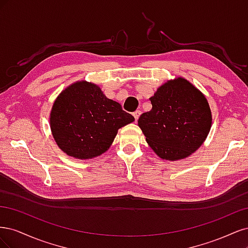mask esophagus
Segmentation results:
<instances>
[{
  "mask_svg": "<svg viewBox=\"0 0 248 248\" xmlns=\"http://www.w3.org/2000/svg\"><path fill=\"white\" fill-rule=\"evenodd\" d=\"M140 114H141V112H140V110H136V111H134L133 112V117H134V119H136V121L138 122V120H139V118H140Z\"/></svg>",
  "mask_w": 248,
  "mask_h": 248,
  "instance_id": "esophagus-1",
  "label": "esophagus"
}]
</instances>
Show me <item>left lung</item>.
I'll list each match as a JSON object with an SVG mask.
<instances>
[{
    "mask_svg": "<svg viewBox=\"0 0 248 248\" xmlns=\"http://www.w3.org/2000/svg\"><path fill=\"white\" fill-rule=\"evenodd\" d=\"M152 109L141 114L139 126L160 158L188 157L205 141L212 115L205 95L183 78L168 80L150 98Z\"/></svg>",
    "mask_w": 248,
    "mask_h": 248,
    "instance_id": "left-lung-1",
    "label": "left lung"
}]
</instances>
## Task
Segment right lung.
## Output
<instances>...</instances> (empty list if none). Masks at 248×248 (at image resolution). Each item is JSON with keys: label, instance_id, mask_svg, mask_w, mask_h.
Instances as JSON below:
<instances>
[{"label": "right lung", "instance_id": "add662e5", "mask_svg": "<svg viewBox=\"0 0 248 248\" xmlns=\"http://www.w3.org/2000/svg\"><path fill=\"white\" fill-rule=\"evenodd\" d=\"M133 121L121 104L86 80L74 82L61 92L49 118L59 148L78 159H91L108 151L118 129Z\"/></svg>", "mask_w": 248, "mask_h": 248}]
</instances>
